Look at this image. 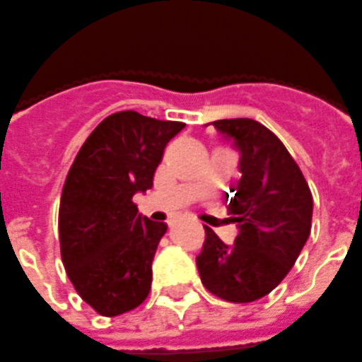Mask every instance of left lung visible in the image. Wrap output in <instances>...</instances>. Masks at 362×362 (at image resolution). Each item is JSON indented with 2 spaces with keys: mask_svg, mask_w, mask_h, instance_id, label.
<instances>
[{
  "mask_svg": "<svg viewBox=\"0 0 362 362\" xmlns=\"http://www.w3.org/2000/svg\"><path fill=\"white\" fill-rule=\"evenodd\" d=\"M212 124L241 153V178L227 207L239 234L228 246L205 227L198 273L212 295L248 303L272 293L298 259L310 234L313 194L295 158L264 124L248 117Z\"/></svg>",
  "mask_w": 362,
  "mask_h": 362,
  "instance_id": "1",
  "label": "left lung"
}]
</instances>
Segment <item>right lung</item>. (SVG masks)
<instances>
[{
  "label": "right lung",
  "mask_w": 362,
  "mask_h": 362,
  "mask_svg": "<svg viewBox=\"0 0 362 362\" xmlns=\"http://www.w3.org/2000/svg\"><path fill=\"white\" fill-rule=\"evenodd\" d=\"M135 110L105 117L80 148L62 189L60 255L74 289L101 316L146 300L151 262L168 230L132 202L153 185L165 144L184 128Z\"/></svg>",
  "instance_id": "add662e5"
}]
</instances>
